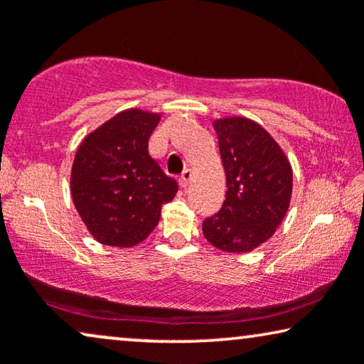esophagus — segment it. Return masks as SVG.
Returning a JSON list of instances; mask_svg holds the SVG:
<instances>
[{"mask_svg":"<svg viewBox=\"0 0 364 364\" xmlns=\"http://www.w3.org/2000/svg\"><path fill=\"white\" fill-rule=\"evenodd\" d=\"M191 178H192V171H191V168H186V171L182 172V176L178 177V183H181L183 188H186L188 186V182H191Z\"/></svg>","mask_w":364,"mask_h":364,"instance_id":"34e87169","label":"esophagus"}]
</instances>
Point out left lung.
<instances>
[{
	"mask_svg": "<svg viewBox=\"0 0 364 364\" xmlns=\"http://www.w3.org/2000/svg\"><path fill=\"white\" fill-rule=\"evenodd\" d=\"M227 178L220 212L202 223L218 250L248 253L265 243L285 218L293 171L287 154L260 124L243 116L213 119Z\"/></svg>",
	"mask_w": 364,
	"mask_h": 364,
	"instance_id": "obj_1",
	"label": "left lung"
}]
</instances>
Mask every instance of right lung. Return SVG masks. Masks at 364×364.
<instances>
[{
	"label": "right lung",
	"mask_w": 364,
	"mask_h": 364,
	"mask_svg": "<svg viewBox=\"0 0 364 364\" xmlns=\"http://www.w3.org/2000/svg\"><path fill=\"white\" fill-rule=\"evenodd\" d=\"M161 112L126 109L89 132L71 168L74 207L99 243L129 248L151 235L178 191L149 154Z\"/></svg>",
	"instance_id": "add662e5"
}]
</instances>
